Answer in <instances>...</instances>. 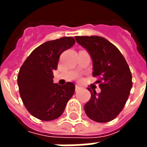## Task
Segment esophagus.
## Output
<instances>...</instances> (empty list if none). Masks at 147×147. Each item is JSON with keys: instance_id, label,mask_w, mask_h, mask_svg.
<instances>
[{"instance_id": "1", "label": "esophagus", "mask_w": 147, "mask_h": 147, "mask_svg": "<svg viewBox=\"0 0 147 147\" xmlns=\"http://www.w3.org/2000/svg\"><path fill=\"white\" fill-rule=\"evenodd\" d=\"M80 90H81V87L79 85H76V91H79Z\"/></svg>"}]
</instances>
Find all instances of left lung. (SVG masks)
Wrapping results in <instances>:
<instances>
[{"label":"left lung","mask_w":147,"mask_h":147,"mask_svg":"<svg viewBox=\"0 0 147 147\" xmlns=\"http://www.w3.org/2000/svg\"><path fill=\"white\" fill-rule=\"evenodd\" d=\"M76 42L89 53L93 61V76H98L101 92L87 88L91 97L84 105L90 119L98 123L111 121L119 115L132 87L129 66L120 50L100 36H76Z\"/></svg>","instance_id":"8db88e82"}]
</instances>
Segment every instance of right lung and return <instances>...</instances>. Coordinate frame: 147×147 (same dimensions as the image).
Returning a JSON list of instances; mask_svg holds the SVG:
<instances>
[{"label":"right lung","instance_id":"obj_1","mask_svg":"<svg viewBox=\"0 0 147 147\" xmlns=\"http://www.w3.org/2000/svg\"><path fill=\"white\" fill-rule=\"evenodd\" d=\"M72 37H63L40 45L24 61L17 77L21 99L33 117L49 121L61 117L75 92V84L53 83L61 54L75 44Z\"/></svg>","mask_w":147,"mask_h":147}]
</instances>
